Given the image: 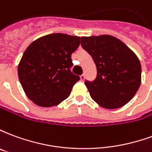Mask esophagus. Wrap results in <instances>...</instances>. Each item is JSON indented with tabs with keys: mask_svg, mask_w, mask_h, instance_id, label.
Instances as JSON below:
<instances>
[{
	"mask_svg": "<svg viewBox=\"0 0 152 152\" xmlns=\"http://www.w3.org/2000/svg\"><path fill=\"white\" fill-rule=\"evenodd\" d=\"M85 78H86V75H85V74H82V75L80 76V80H84Z\"/></svg>",
	"mask_w": 152,
	"mask_h": 152,
	"instance_id": "34e87169",
	"label": "esophagus"
}]
</instances>
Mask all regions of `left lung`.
Masks as SVG:
<instances>
[{
  "instance_id": "left-lung-1",
  "label": "left lung",
  "mask_w": 152,
  "mask_h": 152,
  "mask_svg": "<svg viewBox=\"0 0 152 152\" xmlns=\"http://www.w3.org/2000/svg\"><path fill=\"white\" fill-rule=\"evenodd\" d=\"M81 46L97 68L94 80H86L90 96L107 109L121 107L134 98L141 85L140 61L121 40L110 35L82 37Z\"/></svg>"
}]
</instances>
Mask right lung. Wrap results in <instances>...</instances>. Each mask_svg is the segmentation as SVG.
<instances>
[{"label": "right lung", "instance_id": "1", "mask_svg": "<svg viewBox=\"0 0 152 152\" xmlns=\"http://www.w3.org/2000/svg\"><path fill=\"white\" fill-rule=\"evenodd\" d=\"M80 37L53 33L38 38L27 48L18 66L19 81L35 104L50 107L69 97L80 76L71 71L72 53Z\"/></svg>", "mask_w": 152, "mask_h": 152}]
</instances>
